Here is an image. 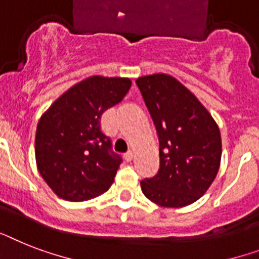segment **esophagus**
<instances>
[{
    "instance_id": "34e87169",
    "label": "esophagus",
    "mask_w": 259,
    "mask_h": 259,
    "mask_svg": "<svg viewBox=\"0 0 259 259\" xmlns=\"http://www.w3.org/2000/svg\"><path fill=\"white\" fill-rule=\"evenodd\" d=\"M133 157H134V153L132 150H129L127 153H125V159L127 161V162H129V161H132V159H133Z\"/></svg>"
}]
</instances>
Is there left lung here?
<instances>
[{"instance_id":"obj_1","label":"left lung","mask_w":259,"mask_h":259,"mask_svg":"<svg viewBox=\"0 0 259 259\" xmlns=\"http://www.w3.org/2000/svg\"><path fill=\"white\" fill-rule=\"evenodd\" d=\"M159 141V170L141 181L146 197L163 207H184L206 193L222 154L218 125L198 98L167 74L136 81Z\"/></svg>"}]
</instances>
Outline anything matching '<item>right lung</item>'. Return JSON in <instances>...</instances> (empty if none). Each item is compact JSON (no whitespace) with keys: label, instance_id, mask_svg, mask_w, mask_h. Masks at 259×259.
I'll return each instance as SVG.
<instances>
[{"label":"right lung","instance_id":"right-lung-1","mask_svg":"<svg viewBox=\"0 0 259 259\" xmlns=\"http://www.w3.org/2000/svg\"><path fill=\"white\" fill-rule=\"evenodd\" d=\"M132 81L93 75L75 83L42 114L35 132L39 174L60 198H96L114 181L122 158L101 132V115L122 101Z\"/></svg>","mask_w":259,"mask_h":259}]
</instances>
